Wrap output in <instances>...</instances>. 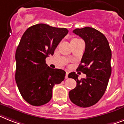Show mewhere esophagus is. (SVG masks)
<instances>
[{"instance_id":"obj_1","label":"esophagus","mask_w":124,"mask_h":124,"mask_svg":"<svg viewBox=\"0 0 124 124\" xmlns=\"http://www.w3.org/2000/svg\"><path fill=\"white\" fill-rule=\"evenodd\" d=\"M68 71H66V76H65V78H68Z\"/></svg>"}]
</instances>
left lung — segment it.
Returning <instances> with one entry per match:
<instances>
[{
	"instance_id": "8db88e82",
	"label": "left lung",
	"mask_w": 124,
	"mask_h": 124,
	"mask_svg": "<svg viewBox=\"0 0 124 124\" xmlns=\"http://www.w3.org/2000/svg\"><path fill=\"white\" fill-rule=\"evenodd\" d=\"M73 32L85 43L77 70L86 75V78L78 80L75 72L69 73L68 77L77 82L69 98L75 105L86 108L98 103L105 94L111 73V51L106 37L93 28H76Z\"/></svg>"
}]
</instances>
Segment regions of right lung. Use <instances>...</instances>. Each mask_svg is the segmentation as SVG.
Listing matches in <instances>:
<instances>
[{
    "label": "right lung",
    "mask_w": 124,
    "mask_h": 124,
    "mask_svg": "<svg viewBox=\"0 0 124 124\" xmlns=\"http://www.w3.org/2000/svg\"><path fill=\"white\" fill-rule=\"evenodd\" d=\"M68 32L66 28L37 24L24 31L16 51L15 80L19 93L33 106L47 103L55 84L64 80L66 72L53 69L46 58L54 54L56 47Z\"/></svg>",
    "instance_id": "right-lung-1"
}]
</instances>
